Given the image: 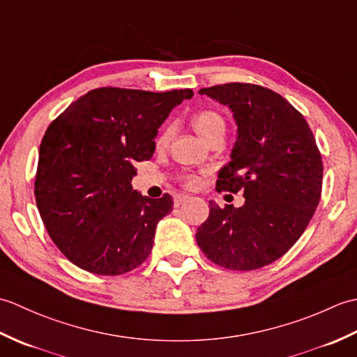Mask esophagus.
Here are the masks:
<instances>
[{
    "label": "esophagus",
    "mask_w": 357,
    "mask_h": 357,
    "mask_svg": "<svg viewBox=\"0 0 357 357\" xmlns=\"http://www.w3.org/2000/svg\"><path fill=\"white\" fill-rule=\"evenodd\" d=\"M188 198H190V196H188L187 193H178L176 196H174V206H181V204L183 202H185Z\"/></svg>",
    "instance_id": "34e87169"
}]
</instances>
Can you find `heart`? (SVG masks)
Returning a JSON list of instances; mask_svg holds the SVG:
<instances>
[{"label": "heart", "instance_id": "b5f03b06", "mask_svg": "<svg viewBox=\"0 0 357 357\" xmlns=\"http://www.w3.org/2000/svg\"><path fill=\"white\" fill-rule=\"evenodd\" d=\"M192 126L195 132L198 133L201 138L206 141L210 135H213L218 130H225V121L215 110H201L193 115L192 118ZM170 128H164L162 133L158 136V146H165L170 139ZM184 183L187 185H195L196 179L195 178H185Z\"/></svg>", "mask_w": 357, "mask_h": 357}]
</instances>
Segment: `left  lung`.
I'll return each instance as SVG.
<instances>
[{
	"label": "left lung",
	"instance_id": "left-lung-1",
	"mask_svg": "<svg viewBox=\"0 0 357 357\" xmlns=\"http://www.w3.org/2000/svg\"><path fill=\"white\" fill-rule=\"evenodd\" d=\"M199 93L233 112L238 139L216 190L242 192L245 204L221 208L210 201L196 242L219 267H265L284 256L312 221L322 192L321 151L302 113L270 89L229 82Z\"/></svg>",
	"mask_w": 357,
	"mask_h": 357
}]
</instances>
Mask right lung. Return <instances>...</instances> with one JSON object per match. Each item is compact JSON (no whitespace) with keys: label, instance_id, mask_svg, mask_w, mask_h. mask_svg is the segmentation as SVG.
Wrapping results in <instances>:
<instances>
[{"label":"right lung","instance_id":"right-lung-1","mask_svg":"<svg viewBox=\"0 0 357 357\" xmlns=\"http://www.w3.org/2000/svg\"><path fill=\"white\" fill-rule=\"evenodd\" d=\"M192 96L190 89L101 87L52 121L40 146L35 198L49 236L77 267L116 276L147 259L173 199L133 190V164L153 156L158 128Z\"/></svg>","mask_w":357,"mask_h":357}]
</instances>
